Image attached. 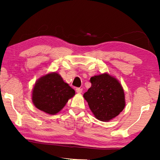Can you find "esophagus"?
<instances>
[{"label": "esophagus", "instance_id": "obj_1", "mask_svg": "<svg viewBox=\"0 0 160 160\" xmlns=\"http://www.w3.org/2000/svg\"><path fill=\"white\" fill-rule=\"evenodd\" d=\"M76 92H77V93H82V88H79V87H78V88H76Z\"/></svg>", "mask_w": 160, "mask_h": 160}]
</instances>
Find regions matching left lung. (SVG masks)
I'll use <instances>...</instances> for the list:
<instances>
[{"instance_id":"1","label":"left lung","mask_w":160,"mask_h":160,"mask_svg":"<svg viewBox=\"0 0 160 160\" xmlns=\"http://www.w3.org/2000/svg\"><path fill=\"white\" fill-rule=\"evenodd\" d=\"M91 87L83 96L98 120L109 121L125 107L124 93L118 80L107 73L91 77Z\"/></svg>"}]
</instances>
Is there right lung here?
I'll use <instances>...</instances> for the list:
<instances>
[{"mask_svg":"<svg viewBox=\"0 0 160 160\" xmlns=\"http://www.w3.org/2000/svg\"><path fill=\"white\" fill-rule=\"evenodd\" d=\"M75 91L63 81L59 74H47L37 80L32 92L35 107L45 113L55 115L65 106Z\"/></svg>","mask_w":160,"mask_h":160,"instance_id":"right-lung-1","label":"right lung"}]
</instances>
